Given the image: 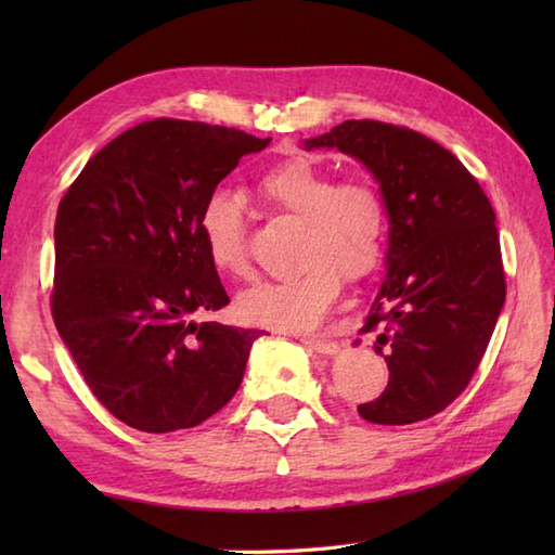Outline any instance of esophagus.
I'll return each mask as SVG.
<instances>
[{"label":"esophagus","instance_id":"1","mask_svg":"<svg viewBox=\"0 0 555 555\" xmlns=\"http://www.w3.org/2000/svg\"><path fill=\"white\" fill-rule=\"evenodd\" d=\"M300 344L314 352H322V356H334V352H338V344H334V340H326V338L305 336V338H300Z\"/></svg>","mask_w":555,"mask_h":555}]
</instances>
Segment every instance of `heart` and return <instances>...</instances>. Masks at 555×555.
<instances>
[{"instance_id": "obj_1", "label": "heart", "mask_w": 555, "mask_h": 555, "mask_svg": "<svg viewBox=\"0 0 555 555\" xmlns=\"http://www.w3.org/2000/svg\"><path fill=\"white\" fill-rule=\"evenodd\" d=\"M267 203L302 221L298 262L291 276L262 281L243 293L238 312L247 324L276 332H308L338 296L340 278L360 281L379 267L388 217L379 191L364 179L336 183V173L308 157H291L257 179ZM199 235L219 274L245 279L250 255L245 209L229 191L209 193L199 209Z\"/></svg>"}]
</instances>
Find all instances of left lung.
I'll return each mask as SVG.
<instances>
[{"mask_svg":"<svg viewBox=\"0 0 555 555\" xmlns=\"http://www.w3.org/2000/svg\"><path fill=\"white\" fill-rule=\"evenodd\" d=\"M338 150L379 183L388 217L386 274L364 317L388 364L384 393L358 405L374 424H412L465 391L505 302L489 197L463 162L427 135L382 121H344L302 140Z\"/></svg>","mask_w":555,"mask_h":555,"instance_id":"obj_1","label":"left lung"}]
</instances>
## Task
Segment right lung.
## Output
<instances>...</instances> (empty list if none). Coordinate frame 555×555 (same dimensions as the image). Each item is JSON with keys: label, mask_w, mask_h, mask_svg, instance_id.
I'll return each instance as SVG.
<instances>
[{"label": "right lung", "mask_w": 555, "mask_h": 555, "mask_svg": "<svg viewBox=\"0 0 555 555\" xmlns=\"http://www.w3.org/2000/svg\"><path fill=\"white\" fill-rule=\"evenodd\" d=\"M269 140L145 121L102 147L59 203L56 332L90 391L128 427L191 429L238 391L259 332L197 322L229 305L199 209Z\"/></svg>", "instance_id": "obj_1"}]
</instances>
